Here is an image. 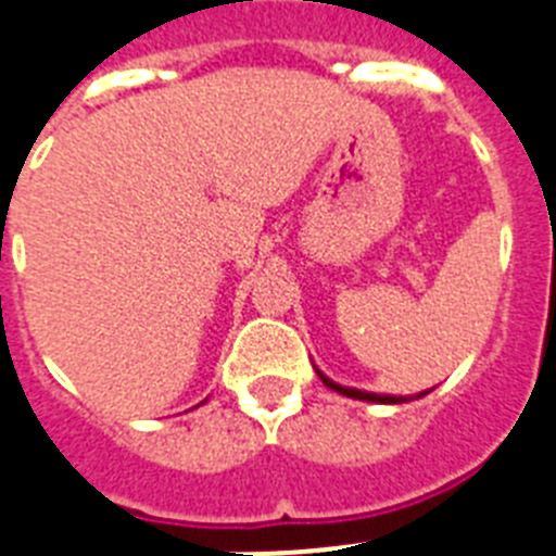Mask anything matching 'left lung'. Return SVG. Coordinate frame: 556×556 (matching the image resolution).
<instances>
[{
    "instance_id": "1",
    "label": "left lung",
    "mask_w": 556,
    "mask_h": 556,
    "mask_svg": "<svg viewBox=\"0 0 556 556\" xmlns=\"http://www.w3.org/2000/svg\"><path fill=\"white\" fill-rule=\"evenodd\" d=\"M314 370H317V367H314ZM317 376L323 378V384H326L328 390L339 392V395H345V397H356V401H370V404H406V401H412V395L409 397L406 395H378V392H362V390H353V387H342V384H337V381H331V378L320 370H317ZM429 392L431 390L417 392L415 397H424V395H429Z\"/></svg>"
}]
</instances>
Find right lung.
<instances>
[{
    "mask_svg": "<svg viewBox=\"0 0 556 556\" xmlns=\"http://www.w3.org/2000/svg\"><path fill=\"white\" fill-rule=\"evenodd\" d=\"M203 404H205V401H203Z\"/></svg>",
    "mask_w": 556,
    "mask_h": 556,
    "instance_id": "obj_1",
    "label": "right lung"
}]
</instances>
